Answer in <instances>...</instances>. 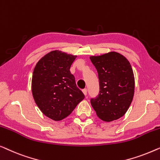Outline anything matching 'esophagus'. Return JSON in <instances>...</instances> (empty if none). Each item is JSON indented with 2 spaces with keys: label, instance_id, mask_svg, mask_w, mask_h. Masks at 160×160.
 <instances>
[{
  "label": "esophagus",
  "instance_id": "esophagus-1",
  "mask_svg": "<svg viewBox=\"0 0 160 160\" xmlns=\"http://www.w3.org/2000/svg\"><path fill=\"white\" fill-rule=\"evenodd\" d=\"M82 93H84L85 96H86V95H87V89H86V88L83 89V90H82Z\"/></svg>",
  "mask_w": 160,
  "mask_h": 160
}]
</instances>
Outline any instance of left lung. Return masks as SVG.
<instances>
[{
    "label": "left lung",
    "mask_w": 160,
    "mask_h": 160,
    "mask_svg": "<svg viewBox=\"0 0 160 160\" xmlns=\"http://www.w3.org/2000/svg\"><path fill=\"white\" fill-rule=\"evenodd\" d=\"M99 80V94L91 103L97 116L106 122L122 118L134 95L135 80L130 62L124 56L109 52L90 57Z\"/></svg>",
    "instance_id": "1"
}]
</instances>
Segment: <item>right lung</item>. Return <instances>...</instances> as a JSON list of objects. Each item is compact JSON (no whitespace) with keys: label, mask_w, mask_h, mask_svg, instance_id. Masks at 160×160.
Listing matches in <instances>:
<instances>
[{"label":"right lung","mask_w":160,"mask_h":160,"mask_svg":"<svg viewBox=\"0 0 160 160\" xmlns=\"http://www.w3.org/2000/svg\"><path fill=\"white\" fill-rule=\"evenodd\" d=\"M76 56L53 51L38 61L32 73V92L42 113L55 121L70 114L85 98L70 67Z\"/></svg>","instance_id":"1"}]
</instances>
